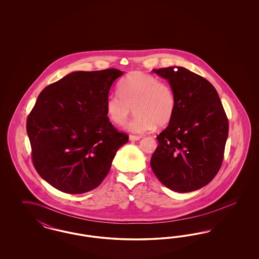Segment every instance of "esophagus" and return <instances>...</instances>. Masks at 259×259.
I'll return each mask as SVG.
<instances>
[{"label":"esophagus","instance_id":"34e87169","mask_svg":"<svg viewBox=\"0 0 259 259\" xmlns=\"http://www.w3.org/2000/svg\"><path fill=\"white\" fill-rule=\"evenodd\" d=\"M142 138V136H138V135H130L129 136V140L130 141H138V140H140Z\"/></svg>","mask_w":259,"mask_h":259}]
</instances>
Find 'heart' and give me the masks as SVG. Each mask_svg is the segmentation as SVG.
Instances as JSON below:
<instances>
[{
	"label": "heart",
	"mask_w": 259,
	"mask_h": 259,
	"mask_svg": "<svg viewBox=\"0 0 259 259\" xmlns=\"http://www.w3.org/2000/svg\"><path fill=\"white\" fill-rule=\"evenodd\" d=\"M118 94L110 95L105 109L111 122L125 123L133 108L135 117L126 128L133 133H145L156 124L164 127L170 123L177 111V96L170 83L152 74L132 72L118 84Z\"/></svg>",
	"instance_id": "b5f03b06"
}]
</instances>
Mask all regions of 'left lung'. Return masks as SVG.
I'll use <instances>...</instances> for the list:
<instances>
[{"label":"left lung","instance_id":"1","mask_svg":"<svg viewBox=\"0 0 259 259\" xmlns=\"http://www.w3.org/2000/svg\"><path fill=\"white\" fill-rule=\"evenodd\" d=\"M168 79L177 96V111L157 136L150 159L157 179L177 192L208 185L222 167L228 119L212 84L183 67L153 70Z\"/></svg>","mask_w":259,"mask_h":259}]
</instances>
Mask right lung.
<instances>
[{
    "instance_id": "add662e5",
    "label": "right lung",
    "mask_w": 259,
    "mask_h": 259,
    "mask_svg": "<svg viewBox=\"0 0 259 259\" xmlns=\"http://www.w3.org/2000/svg\"><path fill=\"white\" fill-rule=\"evenodd\" d=\"M117 69L74 72L46 87L27 118L37 174L65 193L96 188L129 140L107 116L105 104Z\"/></svg>"
}]
</instances>
